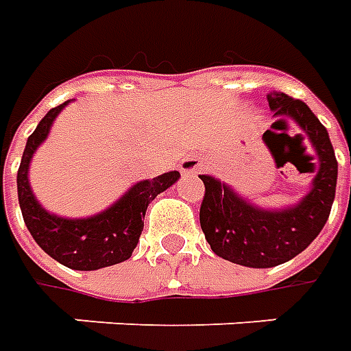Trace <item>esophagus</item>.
Wrapping results in <instances>:
<instances>
[{
  "label": "esophagus",
  "mask_w": 351,
  "mask_h": 351,
  "mask_svg": "<svg viewBox=\"0 0 351 351\" xmlns=\"http://www.w3.org/2000/svg\"><path fill=\"white\" fill-rule=\"evenodd\" d=\"M201 161H199V158H195V156H188V158H184L182 161H180V171H182V175H188V176H195L201 171Z\"/></svg>",
  "instance_id": "esophagus-1"
}]
</instances>
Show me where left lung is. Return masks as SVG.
<instances>
[{
    "label": "left lung",
    "mask_w": 351,
    "mask_h": 351,
    "mask_svg": "<svg viewBox=\"0 0 351 351\" xmlns=\"http://www.w3.org/2000/svg\"><path fill=\"white\" fill-rule=\"evenodd\" d=\"M267 101L272 118H276L272 128L291 120L299 128L293 137L308 138L316 152L317 171L308 193L295 205L265 208L237 193L220 178L199 175L205 184L199 220L206 243L216 256L250 269L276 267L308 248L329 218L339 175L329 133L306 103L282 92H271ZM263 141L269 146L271 130L265 131Z\"/></svg>",
    "instance_id": "8db88e82"
}]
</instances>
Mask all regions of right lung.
Listing matches in <instances>:
<instances>
[{
	"label": "right lung",
	"mask_w": 351,
	"mask_h": 351,
	"mask_svg": "<svg viewBox=\"0 0 351 351\" xmlns=\"http://www.w3.org/2000/svg\"><path fill=\"white\" fill-rule=\"evenodd\" d=\"M71 101L50 108L27 137L16 175L19 203L27 231L50 258L73 271H97L131 258L145 228V214L150 201L171 188L180 178V173L169 171L152 180H138L118 201L93 216L65 218L49 213L29 186V165L37 148L49 137L58 114Z\"/></svg>",
	"instance_id": "1"
}]
</instances>
